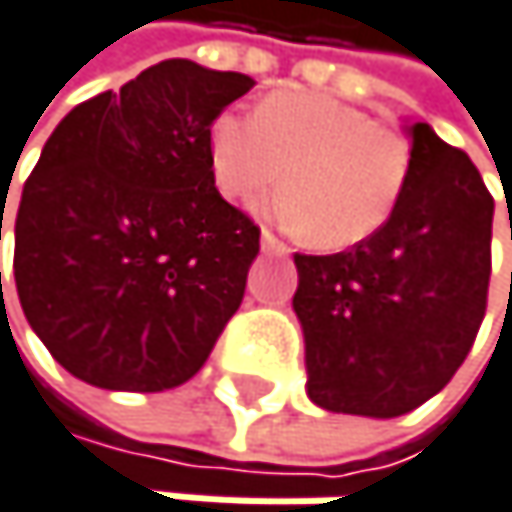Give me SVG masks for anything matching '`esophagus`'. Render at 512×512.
<instances>
[{
    "label": "esophagus",
    "mask_w": 512,
    "mask_h": 512,
    "mask_svg": "<svg viewBox=\"0 0 512 512\" xmlns=\"http://www.w3.org/2000/svg\"><path fill=\"white\" fill-rule=\"evenodd\" d=\"M261 248H264L267 254H288V245H285L276 233H270V230L261 233Z\"/></svg>",
    "instance_id": "esophagus-1"
}]
</instances>
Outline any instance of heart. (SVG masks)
<instances>
[{
  "instance_id": "heart-1",
  "label": "heart",
  "mask_w": 512,
  "mask_h": 512,
  "mask_svg": "<svg viewBox=\"0 0 512 512\" xmlns=\"http://www.w3.org/2000/svg\"><path fill=\"white\" fill-rule=\"evenodd\" d=\"M218 184L245 202L285 174L282 214L319 248L375 236L411 178L408 137L316 91H276L258 113L221 110L208 125Z\"/></svg>"
}]
</instances>
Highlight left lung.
Masks as SVG:
<instances>
[{
  "label": "left lung",
  "mask_w": 512,
  "mask_h": 512,
  "mask_svg": "<svg viewBox=\"0 0 512 512\" xmlns=\"http://www.w3.org/2000/svg\"><path fill=\"white\" fill-rule=\"evenodd\" d=\"M408 137L411 178L393 218L347 251L294 254L307 393L328 411H415L455 378L485 316L495 199L427 122Z\"/></svg>",
  "instance_id": "8db88e82"
}]
</instances>
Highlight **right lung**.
<instances>
[{
  "label": "right lung",
  "mask_w": 512,
  "mask_h": 512,
  "mask_svg": "<svg viewBox=\"0 0 512 512\" xmlns=\"http://www.w3.org/2000/svg\"><path fill=\"white\" fill-rule=\"evenodd\" d=\"M251 85L162 61L70 110L45 141L11 224L14 282L79 381L178 387L239 310L261 227L214 187L208 125Z\"/></svg>",
  "instance_id": "obj_1"
}]
</instances>
